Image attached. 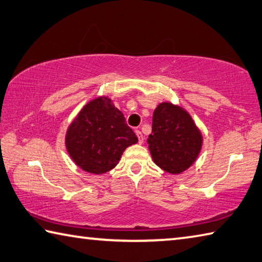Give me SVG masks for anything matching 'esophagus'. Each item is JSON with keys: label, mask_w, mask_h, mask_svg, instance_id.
I'll return each instance as SVG.
<instances>
[{"label": "esophagus", "mask_w": 262, "mask_h": 262, "mask_svg": "<svg viewBox=\"0 0 262 262\" xmlns=\"http://www.w3.org/2000/svg\"><path fill=\"white\" fill-rule=\"evenodd\" d=\"M135 133H136V135H137V137H139V143L140 144H142L143 143V141H144V137H143V134H142V132L141 130H135Z\"/></svg>", "instance_id": "1"}]
</instances>
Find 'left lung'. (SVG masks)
Returning a JSON list of instances; mask_svg holds the SVG:
<instances>
[{"label": "left lung", "instance_id": "1", "mask_svg": "<svg viewBox=\"0 0 262 262\" xmlns=\"http://www.w3.org/2000/svg\"><path fill=\"white\" fill-rule=\"evenodd\" d=\"M147 144L157 166L167 173L180 174L198 158L203 136L183 107L164 102L154 112Z\"/></svg>", "mask_w": 262, "mask_h": 262}]
</instances>
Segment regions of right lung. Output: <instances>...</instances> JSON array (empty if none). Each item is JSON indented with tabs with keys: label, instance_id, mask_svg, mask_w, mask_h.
<instances>
[{
	"label": "right lung",
	"instance_id": "add662e5",
	"mask_svg": "<svg viewBox=\"0 0 262 262\" xmlns=\"http://www.w3.org/2000/svg\"><path fill=\"white\" fill-rule=\"evenodd\" d=\"M137 141L122 112L106 96L85 104L65 136L66 149L75 165L92 174L115 168L126 147Z\"/></svg>",
	"mask_w": 262,
	"mask_h": 262
}]
</instances>
